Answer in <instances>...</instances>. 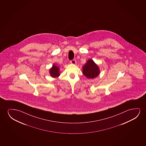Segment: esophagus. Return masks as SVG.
I'll use <instances>...</instances> for the list:
<instances>
[{"label":"esophagus","instance_id":"esophagus-1","mask_svg":"<svg viewBox=\"0 0 146 146\" xmlns=\"http://www.w3.org/2000/svg\"><path fill=\"white\" fill-rule=\"evenodd\" d=\"M70 63L73 65H75L76 64V61L75 60H72L70 61Z\"/></svg>","mask_w":146,"mask_h":146}]
</instances>
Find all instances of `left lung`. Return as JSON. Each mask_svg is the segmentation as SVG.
<instances>
[{
    "label": "left lung",
    "instance_id": "obj_1",
    "mask_svg": "<svg viewBox=\"0 0 146 146\" xmlns=\"http://www.w3.org/2000/svg\"><path fill=\"white\" fill-rule=\"evenodd\" d=\"M82 72L88 79H94L100 74V68L94 61L90 59L82 67Z\"/></svg>",
    "mask_w": 146,
    "mask_h": 146
}]
</instances>
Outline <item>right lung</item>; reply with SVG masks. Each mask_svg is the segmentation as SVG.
<instances>
[{
	"label": "right lung",
	"instance_id": "1",
	"mask_svg": "<svg viewBox=\"0 0 146 146\" xmlns=\"http://www.w3.org/2000/svg\"><path fill=\"white\" fill-rule=\"evenodd\" d=\"M50 76L53 78H57L60 75V68L55 64H53L49 70Z\"/></svg>",
	"mask_w": 146,
	"mask_h": 146
}]
</instances>
